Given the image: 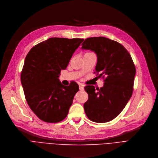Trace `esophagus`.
<instances>
[{
    "mask_svg": "<svg viewBox=\"0 0 158 158\" xmlns=\"http://www.w3.org/2000/svg\"><path fill=\"white\" fill-rule=\"evenodd\" d=\"M79 89H80V91H83L84 88V86H83V85H82L81 84H80V85H79Z\"/></svg>",
    "mask_w": 158,
    "mask_h": 158,
    "instance_id": "obj_1",
    "label": "esophagus"
}]
</instances>
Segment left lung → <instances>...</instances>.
<instances>
[{"instance_id":"1","label":"left lung","mask_w":158,"mask_h":158,"mask_svg":"<svg viewBox=\"0 0 158 158\" xmlns=\"http://www.w3.org/2000/svg\"><path fill=\"white\" fill-rule=\"evenodd\" d=\"M81 45L82 49L96 54L95 69L98 77H106L100 89L95 90L93 85L85 87L89 95L84 105L85 112L93 122H110L119 114L132 96L135 65L129 52L114 40L103 36L91 37Z\"/></svg>"}]
</instances>
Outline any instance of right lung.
Instances as JSON below:
<instances>
[{
	"instance_id": "add662e5",
	"label": "right lung",
	"mask_w": 158,
	"mask_h": 158,
	"mask_svg": "<svg viewBox=\"0 0 158 158\" xmlns=\"http://www.w3.org/2000/svg\"><path fill=\"white\" fill-rule=\"evenodd\" d=\"M83 41L50 38L32 48L25 58L20 79L26 100L30 109L45 122H60L68 114L79 87L74 81L65 86L58 77Z\"/></svg>"
}]
</instances>
